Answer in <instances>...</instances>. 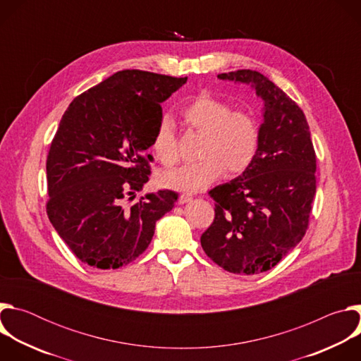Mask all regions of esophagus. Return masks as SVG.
Masks as SVG:
<instances>
[{"label": "esophagus", "mask_w": 361, "mask_h": 361, "mask_svg": "<svg viewBox=\"0 0 361 361\" xmlns=\"http://www.w3.org/2000/svg\"><path fill=\"white\" fill-rule=\"evenodd\" d=\"M192 200V195L190 194H181L178 197V204H185V202H190Z\"/></svg>", "instance_id": "34e87169"}]
</instances>
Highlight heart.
Wrapping results in <instances>:
<instances>
[{
  "label": "heart",
  "instance_id": "b5f03b06",
  "mask_svg": "<svg viewBox=\"0 0 361 361\" xmlns=\"http://www.w3.org/2000/svg\"><path fill=\"white\" fill-rule=\"evenodd\" d=\"M185 126L204 137L197 163L160 174L166 188L194 192L207 188L224 171L234 176L245 171L260 148L262 130L257 117L248 110H233L231 104L212 94L201 92L180 109ZM151 148L159 161L167 167L178 161V142L169 118H161L154 128Z\"/></svg>",
  "mask_w": 361,
  "mask_h": 361
}]
</instances>
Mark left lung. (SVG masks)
Returning a JSON list of instances; mask_svg holds the SVG:
<instances>
[{
	"label": "left lung",
	"instance_id": "left-lung-1",
	"mask_svg": "<svg viewBox=\"0 0 361 361\" xmlns=\"http://www.w3.org/2000/svg\"><path fill=\"white\" fill-rule=\"evenodd\" d=\"M219 78L251 84L264 101V123L252 164L209 192L216 217L201 247L226 271L252 276L273 269L304 237L316 195V151L302 110L262 73Z\"/></svg>",
	"mask_w": 361,
	"mask_h": 361
}]
</instances>
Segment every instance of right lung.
Returning a JSON list of instances; mask_svg holds the SVG:
<instances>
[{
	"instance_id": "1",
	"label": "right lung",
	"mask_w": 361,
	"mask_h": 361,
	"mask_svg": "<svg viewBox=\"0 0 361 361\" xmlns=\"http://www.w3.org/2000/svg\"><path fill=\"white\" fill-rule=\"evenodd\" d=\"M185 81L123 70L75 97L64 113L47 157V214L81 263L99 270L130 264L173 210L178 194L171 190L131 207L124 200L148 181L147 148L161 102Z\"/></svg>"
}]
</instances>
